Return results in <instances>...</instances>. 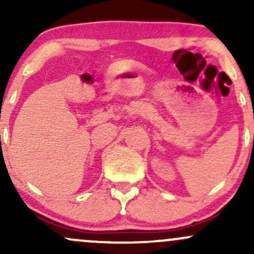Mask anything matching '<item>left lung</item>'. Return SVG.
Instances as JSON below:
<instances>
[{
	"mask_svg": "<svg viewBox=\"0 0 254 254\" xmlns=\"http://www.w3.org/2000/svg\"><path fill=\"white\" fill-rule=\"evenodd\" d=\"M253 141H254V136H253Z\"/></svg>",
	"mask_w": 254,
	"mask_h": 254,
	"instance_id": "1",
	"label": "left lung"
}]
</instances>
